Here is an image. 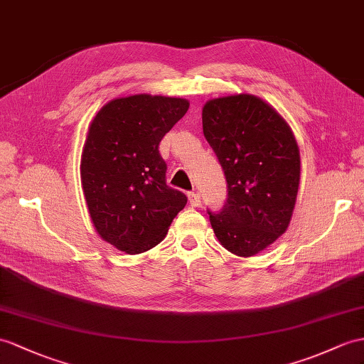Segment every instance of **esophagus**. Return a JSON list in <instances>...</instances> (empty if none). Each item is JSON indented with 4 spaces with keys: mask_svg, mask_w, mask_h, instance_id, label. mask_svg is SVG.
Wrapping results in <instances>:
<instances>
[{
    "mask_svg": "<svg viewBox=\"0 0 364 364\" xmlns=\"http://www.w3.org/2000/svg\"><path fill=\"white\" fill-rule=\"evenodd\" d=\"M188 202L191 207H199L200 205V196L198 193H188Z\"/></svg>",
    "mask_w": 364,
    "mask_h": 364,
    "instance_id": "esophagus-1",
    "label": "esophagus"
}]
</instances>
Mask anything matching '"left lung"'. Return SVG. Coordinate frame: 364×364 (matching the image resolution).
I'll return each instance as SVG.
<instances>
[{
	"instance_id": "obj_1",
	"label": "left lung",
	"mask_w": 364,
	"mask_h": 364,
	"mask_svg": "<svg viewBox=\"0 0 364 364\" xmlns=\"http://www.w3.org/2000/svg\"><path fill=\"white\" fill-rule=\"evenodd\" d=\"M202 128L228 185L223 211H208L213 232L230 253L250 258L277 241L294 215L301 174L294 131L252 94L208 100Z\"/></svg>"
}]
</instances>
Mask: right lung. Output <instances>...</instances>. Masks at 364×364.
Returning a JSON list of instances; mask_svg holds the SVG:
<instances>
[{
	"label": "right lung",
	"mask_w": 364,
	"mask_h": 364,
	"mask_svg": "<svg viewBox=\"0 0 364 364\" xmlns=\"http://www.w3.org/2000/svg\"><path fill=\"white\" fill-rule=\"evenodd\" d=\"M190 108L177 97L136 94L103 105L87 129L80 177L91 223L128 255L153 249L187 205L168 187L159 144Z\"/></svg>",
	"instance_id": "obj_1"
}]
</instances>
